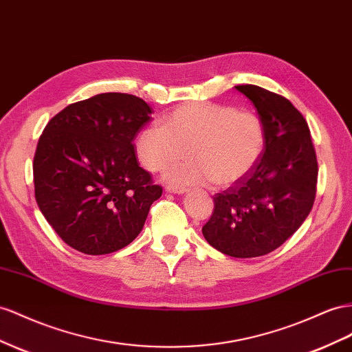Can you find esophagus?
Listing matches in <instances>:
<instances>
[{
    "mask_svg": "<svg viewBox=\"0 0 352 352\" xmlns=\"http://www.w3.org/2000/svg\"><path fill=\"white\" fill-rule=\"evenodd\" d=\"M166 191L167 192H172V194H185L186 192V188L185 186H175V185H168L166 186Z\"/></svg>",
    "mask_w": 352,
    "mask_h": 352,
    "instance_id": "1",
    "label": "esophagus"
}]
</instances>
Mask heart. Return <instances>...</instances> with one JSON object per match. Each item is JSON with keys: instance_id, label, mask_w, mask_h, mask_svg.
I'll list each match as a JSON object with an SVG mask.
<instances>
[{"instance_id": "b5f03b06", "label": "heart", "mask_w": 352, "mask_h": 352, "mask_svg": "<svg viewBox=\"0 0 352 352\" xmlns=\"http://www.w3.org/2000/svg\"><path fill=\"white\" fill-rule=\"evenodd\" d=\"M263 148L265 130L256 113L203 102L173 109L164 126L149 124L135 139L139 163L154 173L188 153L191 160L166 175L170 182L182 185L240 182L258 164Z\"/></svg>"}]
</instances>
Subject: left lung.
<instances>
[{
    "label": "left lung",
    "instance_id": "1",
    "mask_svg": "<svg viewBox=\"0 0 352 352\" xmlns=\"http://www.w3.org/2000/svg\"><path fill=\"white\" fill-rule=\"evenodd\" d=\"M235 89L259 113L265 151L249 175L213 197L203 235L232 258H258L280 247L307 219L318 164L307 121L290 100L252 84Z\"/></svg>",
    "mask_w": 352,
    "mask_h": 352
}]
</instances>
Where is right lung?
Returning a JSON list of instances; mask_svg holds the SVG:
<instances>
[{
	"label": "right lung",
	"instance_id": "obj_1",
	"mask_svg": "<svg viewBox=\"0 0 352 352\" xmlns=\"http://www.w3.org/2000/svg\"><path fill=\"white\" fill-rule=\"evenodd\" d=\"M149 116L144 99L100 93L66 107L45 126L34 157L35 199L72 249L108 254L140 234L163 194L133 146Z\"/></svg>",
	"mask_w": 352,
	"mask_h": 352
}]
</instances>
